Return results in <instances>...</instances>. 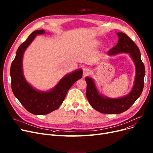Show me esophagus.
Masks as SVG:
<instances>
[{
    "label": "esophagus",
    "mask_w": 153,
    "mask_h": 153,
    "mask_svg": "<svg viewBox=\"0 0 153 153\" xmlns=\"http://www.w3.org/2000/svg\"><path fill=\"white\" fill-rule=\"evenodd\" d=\"M90 72H91V71H90L89 69L85 68V69H84V71H83V74H84V76H87V75H88V74H89Z\"/></svg>",
    "instance_id": "obj_1"
}]
</instances>
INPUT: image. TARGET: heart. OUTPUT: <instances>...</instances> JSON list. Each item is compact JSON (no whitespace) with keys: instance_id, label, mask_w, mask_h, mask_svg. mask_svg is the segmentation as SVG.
<instances>
[{"instance_id":"obj_1","label":"heart","mask_w":153,"mask_h":153,"mask_svg":"<svg viewBox=\"0 0 153 153\" xmlns=\"http://www.w3.org/2000/svg\"><path fill=\"white\" fill-rule=\"evenodd\" d=\"M96 44H97V45H100L101 44V42H97V43H96Z\"/></svg>"}]
</instances>
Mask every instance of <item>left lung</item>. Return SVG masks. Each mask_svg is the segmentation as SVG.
<instances>
[{
	"instance_id": "8db88e82",
	"label": "left lung",
	"mask_w": 153,
	"mask_h": 153,
	"mask_svg": "<svg viewBox=\"0 0 153 153\" xmlns=\"http://www.w3.org/2000/svg\"><path fill=\"white\" fill-rule=\"evenodd\" d=\"M118 36V43L108 51V56H115L119 53H128L133 59L136 75L131 91L126 95L120 98H110L100 94L95 84L94 80L90 77L85 78L87 82L86 97L91 106L97 111L105 114H119L129 108L141 95L144 87L145 68L141 59L138 47L122 32L117 33Z\"/></svg>"
}]
</instances>
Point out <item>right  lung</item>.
<instances>
[{"instance_id":"obj_1","label":"right lung","mask_w":153,"mask_h":153,"mask_svg":"<svg viewBox=\"0 0 153 153\" xmlns=\"http://www.w3.org/2000/svg\"><path fill=\"white\" fill-rule=\"evenodd\" d=\"M45 33V30H36L20 45L10 67L11 86L13 94L25 109L34 115H46L58 109L68 90L82 76L79 69L64 76L53 89L48 91L35 89L27 81L23 72V56L36 35Z\"/></svg>"}]
</instances>
